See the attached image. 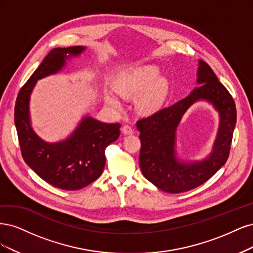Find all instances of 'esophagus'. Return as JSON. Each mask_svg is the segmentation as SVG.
Masks as SVG:
<instances>
[{
  "instance_id": "34e87169",
  "label": "esophagus",
  "mask_w": 253,
  "mask_h": 253,
  "mask_svg": "<svg viewBox=\"0 0 253 253\" xmlns=\"http://www.w3.org/2000/svg\"><path fill=\"white\" fill-rule=\"evenodd\" d=\"M122 132H123L124 134H132L134 132V130L131 126L124 125L123 127H122Z\"/></svg>"
}]
</instances>
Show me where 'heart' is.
<instances>
[{
    "label": "heart",
    "mask_w": 253,
    "mask_h": 253,
    "mask_svg": "<svg viewBox=\"0 0 253 253\" xmlns=\"http://www.w3.org/2000/svg\"><path fill=\"white\" fill-rule=\"evenodd\" d=\"M159 69L156 66H145L122 75L113 84L115 90L124 97H134L136 107L143 113H151L160 108L167 94V84L159 79ZM105 101L113 108H120L121 103L116 95L105 93Z\"/></svg>",
    "instance_id": "1"
}]
</instances>
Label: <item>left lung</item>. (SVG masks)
<instances>
[{
  "instance_id": "left-lung-1",
  "label": "left lung",
  "mask_w": 253,
  "mask_h": 253,
  "mask_svg": "<svg viewBox=\"0 0 253 253\" xmlns=\"http://www.w3.org/2000/svg\"><path fill=\"white\" fill-rule=\"evenodd\" d=\"M198 83L201 86L185 99L136 122L140 131V167L143 175L165 192L181 193L197 188L214 175L229 157L236 123L233 97L204 61H200ZM199 99L212 102L221 120L211 156L188 165L176 158L175 130L185 110Z\"/></svg>"
}]
</instances>
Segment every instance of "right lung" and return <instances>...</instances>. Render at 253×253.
Instances as JSON below:
<instances>
[{"instance_id": "add662e5", "label": "right lung", "mask_w": 253, "mask_h": 253, "mask_svg": "<svg viewBox=\"0 0 253 253\" xmlns=\"http://www.w3.org/2000/svg\"><path fill=\"white\" fill-rule=\"evenodd\" d=\"M84 49L83 46L52 49L22 86L14 106V124L24 161L41 178L65 190L82 189L102 174L105 149L118 140L121 125L86 117L67 140L46 143L30 126L29 97L38 80L58 72L67 59Z\"/></svg>"}]
</instances>
